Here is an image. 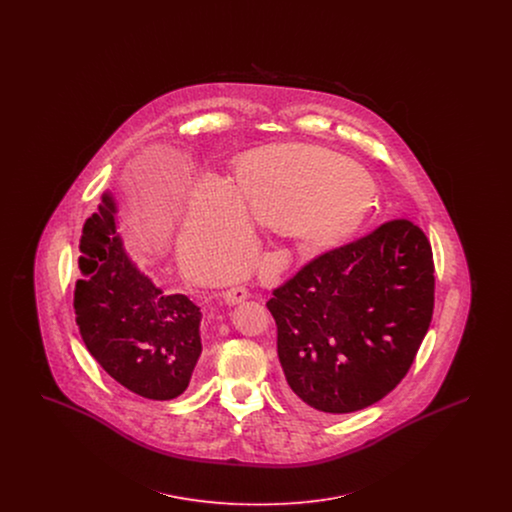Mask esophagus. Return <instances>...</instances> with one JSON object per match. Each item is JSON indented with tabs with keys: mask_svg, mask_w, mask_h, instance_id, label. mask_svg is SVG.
I'll list each match as a JSON object with an SVG mask.
<instances>
[{
	"mask_svg": "<svg viewBox=\"0 0 512 512\" xmlns=\"http://www.w3.org/2000/svg\"><path fill=\"white\" fill-rule=\"evenodd\" d=\"M247 297H249V292H247L245 288H230V290H226V292L222 293V299H224L228 305L244 303Z\"/></svg>",
	"mask_w": 512,
	"mask_h": 512,
	"instance_id": "esophagus-1",
	"label": "esophagus"
}]
</instances>
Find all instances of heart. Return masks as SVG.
I'll list each match as a JSON object with an SVG mask.
<instances>
[{"label":"heart","mask_w":512,"mask_h":512,"mask_svg":"<svg viewBox=\"0 0 512 512\" xmlns=\"http://www.w3.org/2000/svg\"><path fill=\"white\" fill-rule=\"evenodd\" d=\"M374 199V178L334 151L301 144L261 147L238 159L232 188L215 176L199 180L180 253L190 265L211 255L242 259L230 270L238 276L255 251L249 222L322 251L357 234Z\"/></svg>","instance_id":"1"}]
</instances>
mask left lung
<instances>
[{
    "instance_id": "obj_1",
    "label": "left lung",
    "mask_w": 512,
    "mask_h": 512,
    "mask_svg": "<svg viewBox=\"0 0 512 512\" xmlns=\"http://www.w3.org/2000/svg\"><path fill=\"white\" fill-rule=\"evenodd\" d=\"M267 307L293 403L361 411L403 380L428 332L432 247L411 220H391L305 265Z\"/></svg>"
}]
</instances>
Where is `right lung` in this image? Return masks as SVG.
<instances>
[{"mask_svg": "<svg viewBox=\"0 0 512 512\" xmlns=\"http://www.w3.org/2000/svg\"><path fill=\"white\" fill-rule=\"evenodd\" d=\"M119 228V199L101 195L86 220L74 290L82 341L126 390L171 401L192 382L201 357V309L184 293H165L130 257Z\"/></svg>", "mask_w": 512, "mask_h": 512, "instance_id": "add662e5", "label": "right lung"}]
</instances>
